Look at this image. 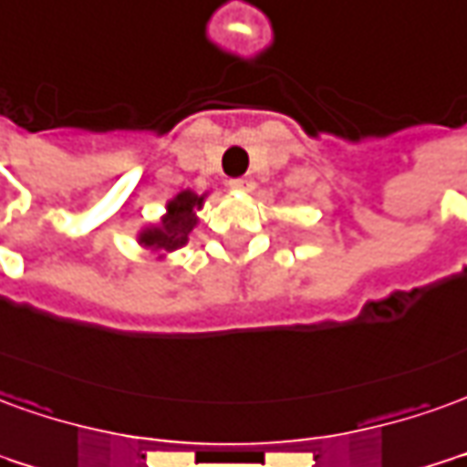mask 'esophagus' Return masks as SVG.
Wrapping results in <instances>:
<instances>
[{
  "label": "esophagus",
  "instance_id": "1",
  "mask_svg": "<svg viewBox=\"0 0 467 467\" xmlns=\"http://www.w3.org/2000/svg\"><path fill=\"white\" fill-rule=\"evenodd\" d=\"M230 187H233L234 192H250V189H253V179H230Z\"/></svg>",
  "mask_w": 467,
  "mask_h": 467
}]
</instances>
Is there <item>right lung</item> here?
I'll return each mask as SVG.
<instances>
[{
	"label": "right lung",
	"instance_id": "1",
	"mask_svg": "<svg viewBox=\"0 0 467 467\" xmlns=\"http://www.w3.org/2000/svg\"><path fill=\"white\" fill-rule=\"evenodd\" d=\"M207 194H197L192 189H184L166 202V212L156 224H146L136 234V243L143 250H149L156 260H164L169 253H177L179 247L189 243V233L197 227L200 217L197 212L202 210Z\"/></svg>",
	"mask_w": 467,
	"mask_h": 467
}]
</instances>
